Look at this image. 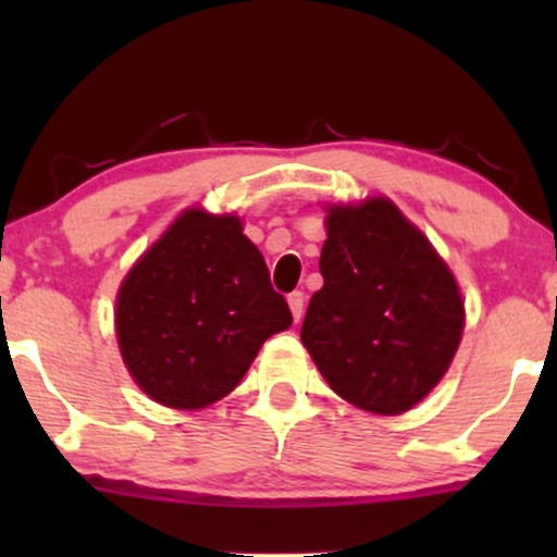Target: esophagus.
Here are the masks:
<instances>
[{
	"label": "esophagus",
	"mask_w": 557,
	"mask_h": 557,
	"mask_svg": "<svg viewBox=\"0 0 557 557\" xmlns=\"http://www.w3.org/2000/svg\"><path fill=\"white\" fill-rule=\"evenodd\" d=\"M304 293L300 290H293L290 296H287V306H290V314L296 322H300V317H304Z\"/></svg>",
	"instance_id": "34e87169"
}]
</instances>
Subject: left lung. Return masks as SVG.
Listing matches in <instances>:
<instances>
[{"instance_id": "8db88e82", "label": "left lung", "mask_w": 557, "mask_h": 557, "mask_svg": "<svg viewBox=\"0 0 557 557\" xmlns=\"http://www.w3.org/2000/svg\"><path fill=\"white\" fill-rule=\"evenodd\" d=\"M300 341L341 398L403 413L443 380L463 332L456 280L387 198L332 207Z\"/></svg>"}]
</instances>
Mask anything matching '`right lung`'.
<instances>
[{"label": "right lung", "instance_id": "1", "mask_svg": "<svg viewBox=\"0 0 557 557\" xmlns=\"http://www.w3.org/2000/svg\"><path fill=\"white\" fill-rule=\"evenodd\" d=\"M114 317L138 387L183 411L225 398L267 337L293 322L238 216L201 209L177 216L127 272Z\"/></svg>", "mask_w": 557, "mask_h": 557}]
</instances>
